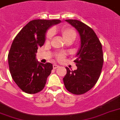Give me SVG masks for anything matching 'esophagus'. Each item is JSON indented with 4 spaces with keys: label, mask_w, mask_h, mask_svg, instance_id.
<instances>
[{
    "label": "esophagus",
    "mask_w": 120,
    "mask_h": 120,
    "mask_svg": "<svg viewBox=\"0 0 120 120\" xmlns=\"http://www.w3.org/2000/svg\"><path fill=\"white\" fill-rule=\"evenodd\" d=\"M59 67V66L56 65V64H54L53 65V69H56L57 68Z\"/></svg>",
    "instance_id": "34e87169"
}]
</instances>
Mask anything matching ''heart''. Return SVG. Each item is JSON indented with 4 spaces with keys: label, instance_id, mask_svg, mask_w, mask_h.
<instances>
[{
    "label": "heart",
    "instance_id": "1",
    "mask_svg": "<svg viewBox=\"0 0 120 120\" xmlns=\"http://www.w3.org/2000/svg\"><path fill=\"white\" fill-rule=\"evenodd\" d=\"M62 34L64 37V38L65 40H67L68 38H75L76 37V32L75 30H73V29L71 28H64L62 30ZM53 35V31L50 30L47 33L46 35V41H49V40H50L52 37ZM65 57V55L64 54H59L57 55V59L59 60H62L64 59Z\"/></svg>",
    "mask_w": 120,
    "mask_h": 120
}]
</instances>
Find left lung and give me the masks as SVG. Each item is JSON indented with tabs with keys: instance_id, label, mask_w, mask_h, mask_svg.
Instances as JSON below:
<instances>
[{
	"instance_id": "left-lung-1",
	"label": "left lung",
	"mask_w": 120,
	"mask_h": 120,
	"mask_svg": "<svg viewBox=\"0 0 120 120\" xmlns=\"http://www.w3.org/2000/svg\"><path fill=\"white\" fill-rule=\"evenodd\" d=\"M69 23L79 32L80 47L74 60L77 69L70 70L64 78L66 89L75 95H82L95 86L100 76L103 64L102 45L92 29L77 20L68 19Z\"/></svg>"
}]
</instances>
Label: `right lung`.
<instances>
[{"label":"right lung","instance_id":"obj_1","mask_svg":"<svg viewBox=\"0 0 120 120\" xmlns=\"http://www.w3.org/2000/svg\"><path fill=\"white\" fill-rule=\"evenodd\" d=\"M60 20H34L23 27L15 37L8 55L12 79L23 91L35 94L43 89L53 69L50 63L42 64L36 53L45 41L47 31Z\"/></svg>","mask_w":120,"mask_h":120}]
</instances>
